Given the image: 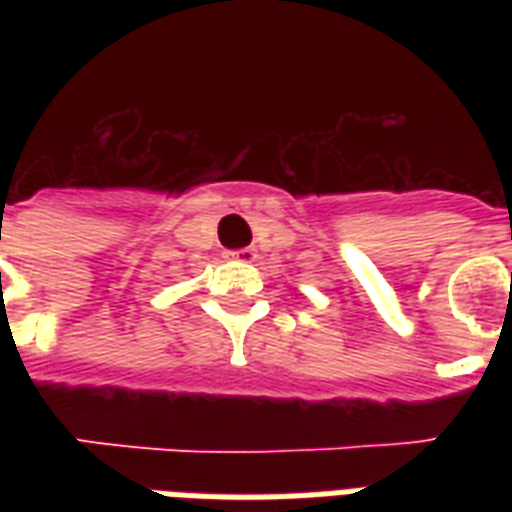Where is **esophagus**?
Instances as JSON below:
<instances>
[{
    "label": "esophagus",
    "instance_id": "obj_1",
    "mask_svg": "<svg viewBox=\"0 0 512 512\" xmlns=\"http://www.w3.org/2000/svg\"><path fill=\"white\" fill-rule=\"evenodd\" d=\"M228 257H236V260H244V263H252L257 257V249L255 247H244V249H233L228 252Z\"/></svg>",
    "mask_w": 512,
    "mask_h": 512
}]
</instances>
